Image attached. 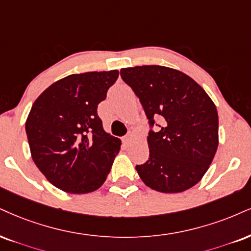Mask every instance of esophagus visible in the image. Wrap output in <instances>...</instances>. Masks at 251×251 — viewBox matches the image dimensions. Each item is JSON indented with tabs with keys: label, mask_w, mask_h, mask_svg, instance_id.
I'll return each mask as SVG.
<instances>
[{
	"label": "esophagus",
	"mask_w": 251,
	"mask_h": 251,
	"mask_svg": "<svg viewBox=\"0 0 251 251\" xmlns=\"http://www.w3.org/2000/svg\"><path fill=\"white\" fill-rule=\"evenodd\" d=\"M132 137H134V134H132V132H128V134H126L125 137H123V143L128 144L129 142L132 140Z\"/></svg>",
	"instance_id": "obj_1"
}]
</instances>
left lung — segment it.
Listing matches in <instances>:
<instances>
[{
  "instance_id": "obj_1",
  "label": "left lung",
  "mask_w": 251,
  "mask_h": 251,
  "mask_svg": "<svg viewBox=\"0 0 251 251\" xmlns=\"http://www.w3.org/2000/svg\"><path fill=\"white\" fill-rule=\"evenodd\" d=\"M121 76L140 99L149 125V160L136 165L147 186L179 193L203 177L219 144V117L205 89L180 71L158 65L128 67Z\"/></svg>"
}]
</instances>
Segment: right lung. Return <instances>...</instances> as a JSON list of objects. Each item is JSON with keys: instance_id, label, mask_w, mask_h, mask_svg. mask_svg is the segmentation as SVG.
Masks as SVG:
<instances>
[{"instance_id": "add662e5", "label": "right lung", "mask_w": 251, "mask_h": 251, "mask_svg": "<svg viewBox=\"0 0 251 251\" xmlns=\"http://www.w3.org/2000/svg\"><path fill=\"white\" fill-rule=\"evenodd\" d=\"M117 78V70L71 74L33 102L25 122L31 157L59 190L89 193L107 179L121 141L103 130L98 104Z\"/></svg>"}]
</instances>
